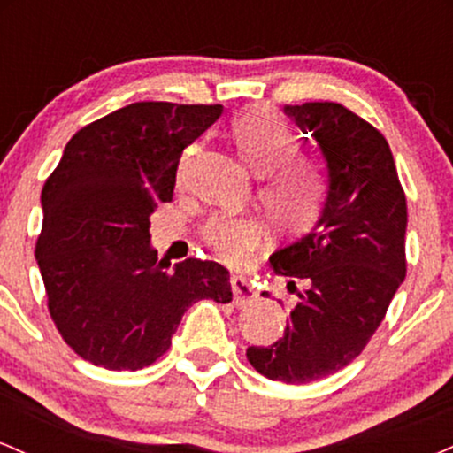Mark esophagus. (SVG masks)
<instances>
[{
    "instance_id": "esophagus-1",
    "label": "esophagus",
    "mask_w": 453,
    "mask_h": 453,
    "mask_svg": "<svg viewBox=\"0 0 453 453\" xmlns=\"http://www.w3.org/2000/svg\"><path fill=\"white\" fill-rule=\"evenodd\" d=\"M232 285V294H234V304L238 306V309H242V306L256 303L257 300V292L256 288L251 285V280H247L244 277H232L230 280Z\"/></svg>"
}]
</instances>
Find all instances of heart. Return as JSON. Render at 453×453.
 Instances as JSON below:
<instances>
[{"label": "heart", "instance_id": "obj_1", "mask_svg": "<svg viewBox=\"0 0 453 453\" xmlns=\"http://www.w3.org/2000/svg\"><path fill=\"white\" fill-rule=\"evenodd\" d=\"M230 134L244 161L264 173L257 196L268 219L292 234L313 227L324 211L326 174L315 157L296 150L288 121L266 106H251L232 119ZM259 238L262 226L249 215L221 212L202 227V241L227 264L244 262Z\"/></svg>", "mask_w": 453, "mask_h": 453}]
</instances>
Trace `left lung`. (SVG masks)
<instances>
[{
    "instance_id": "obj_1",
    "label": "left lung",
    "mask_w": 453,
    "mask_h": 453,
    "mask_svg": "<svg viewBox=\"0 0 453 453\" xmlns=\"http://www.w3.org/2000/svg\"><path fill=\"white\" fill-rule=\"evenodd\" d=\"M285 112L319 144L330 189L313 232L270 257L298 303L283 336L249 347L247 360L273 381L303 386L356 360L386 317L407 274V197L388 140L349 108L304 102Z\"/></svg>"
}]
</instances>
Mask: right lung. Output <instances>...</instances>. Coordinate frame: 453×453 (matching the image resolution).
I'll list each match as a JSON object with an SVG mask.
<instances>
[{
  "label": "right lung",
  "instance_id": "add662e5",
  "mask_svg": "<svg viewBox=\"0 0 453 453\" xmlns=\"http://www.w3.org/2000/svg\"><path fill=\"white\" fill-rule=\"evenodd\" d=\"M221 111L129 104L78 129L46 179L35 259L50 319L82 360L140 371L170 349L191 304L232 300L221 264L189 257L170 273L149 244V217L173 202L183 149Z\"/></svg>",
  "mask_w": 453,
  "mask_h": 453
}]
</instances>
